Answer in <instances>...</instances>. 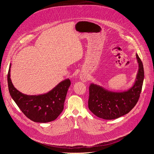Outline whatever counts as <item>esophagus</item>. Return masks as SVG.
Returning a JSON list of instances; mask_svg holds the SVG:
<instances>
[{
    "label": "esophagus",
    "instance_id": "34e87169",
    "mask_svg": "<svg viewBox=\"0 0 154 154\" xmlns=\"http://www.w3.org/2000/svg\"><path fill=\"white\" fill-rule=\"evenodd\" d=\"M79 78H80V80L82 82H86L88 80V76L84 72H81L79 74Z\"/></svg>",
    "mask_w": 154,
    "mask_h": 154
}]
</instances>
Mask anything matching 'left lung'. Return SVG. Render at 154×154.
Returning <instances> with one entry per match:
<instances>
[{"label":"left lung","mask_w":154,"mask_h":154,"mask_svg":"<svg viewBox=\"0 0 154 154\" xmlns=\"http://www.w3.org/2000/svg\"><path fill=\"white\" fill-rule=\"evenodd\" d=\"M138 71L135 83L130 89L112 91L91 83L89 87L88 108L96 116L103 119H117L127 114L137 104L141 92L144 73L141 60L136 54Z\"/></svg>","instance_id":"1"}]
</instances>
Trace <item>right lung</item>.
Segmentation results:
<instances>
[{
    "label": "right lung",
    "mask_w": 154,
    "mask_h": 154,
    "mask_svg": "<svg viewBox=\"0 0 154 154\" xmlns=\"http://www.w3.org/2000/svg\"><path fill=\"white\" fill-rule=\"evenodd\" d=\"M8 73V90L11 97L23 113L35 122L46 123L54 121L63 112L64 103L71 81L69 79L60 82L48 93L39 95H27L19 91Z\"/></svg>",
    "instance_id": "add662e5"
}]
</instances>
